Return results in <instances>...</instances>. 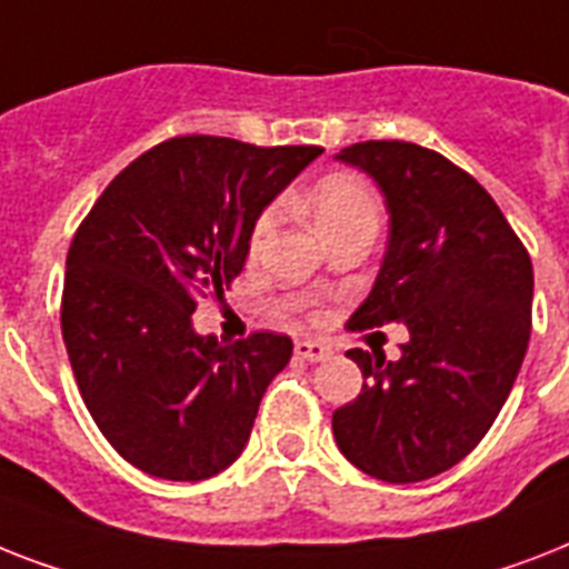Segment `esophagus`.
I'll use <instances>...</instances> for the list:
<instances>
[{"mask_svg": "<svg viewBox=\"0 0 569 569\" xmlns=\"http://www.w3.org/2000/svg\"><path fill=\"white\" fill-rule=\"evenodd\" d=\"M297 358H302V361H326L329 349L317 343V340H297Z\"/></svg>", "mask_w": 569, "mask_h": 569, "instance_id": "34e87169", "label": "esophagus"}]
</instances>
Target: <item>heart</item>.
Listing matches in <instances>:
<instances>
[{"mask_svg": "<svg viewBox=\"0 0 569 569\" xmlns=\"http://www.w3.org/2000/svg\"><path fill=\"white\" fill-rule=\"evenodd\" d=\"M311 213L322 234H326V231L347 226V222L363 220V217H376L379 220V199H376L370 184L358 179V176L331 172V176H322L311 188ZM276 220H279V208H263L258 213L256 226H252V234H249V247H261L267 234L272 231V226H276Z\"/></svg>", "mask_w": 569, "mask_h": 569, "instance_id": "b5f03b06", "label": "heart"}]
</instances>
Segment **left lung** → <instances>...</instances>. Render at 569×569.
I'll return each instance as SVG.
<instances>
[{
    "label": "left lung",
    "mask_w": 569,
    "mask_h": 569,
    "mask_svg": "<svg viewBox=\"0 0 569 569\" xmlns=\"http://www.w3.org/2000/svg\"><path fill=\"white\" fill-rule=\"evenodd\" d=\"M340 161L379 181L390 211L379 279L349 326L406 322L399 361L347 352L363 388L331 413L340 452L408 485L467 458L515 388L531 335V258L490 193L435 149L363 140Z\"/></svg>",
    "instance_id": "obj_1"
}]
</instances>
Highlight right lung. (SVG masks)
Returning a JSON list of instances; mask_svg holds the SVG:
<instances>
[{
  "label": "right lung",
  "instance_id": "obj_1",
  "mask_svg": "<svg viewBox=\"0 0 569 569\" xmlns=\"http://www.w3.org/2000/svg\"><path fill=\"white\" fill-rule=\"evenodd\" d=\"M320 152L181 134L134 158L81 220L61 335L90 417L138 470L202 481L247 447L293 340L220 343L190 317L238 279L258 213Z\"/></svg>",
  "mask_w": 569,
  "mask_h": 569
}]
</instances>
